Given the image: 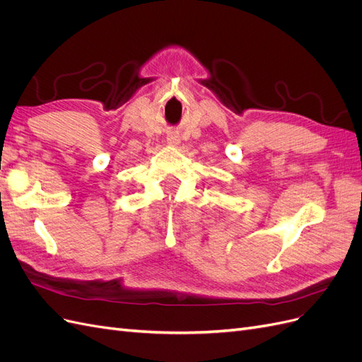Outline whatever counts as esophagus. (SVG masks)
<instances>
[{"mask_svg": "<svg viewBox=\"0 0 362 362\" xmlns=\"http://www.w3.org/2000/svg\"><path fill=\"white\" fill-rule=\"evenodd\" d=\"M168 144L170 146H178L180 145V136L178 134H173V133L168 134Z\"/></svg>", "mask_w": 362, "mask_h": 362, "instance_id": "obj_1", "label": "esophagus"}]
</instances>
